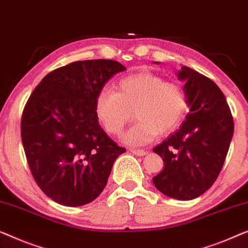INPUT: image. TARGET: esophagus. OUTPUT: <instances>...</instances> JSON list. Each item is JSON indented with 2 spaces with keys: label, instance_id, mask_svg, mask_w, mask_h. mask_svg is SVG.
Listing matches in <instances>:
<instances>
[{
  "label": "esophagus",
  "instance_id": "34e87169",
  "mask_svg": "<svg viewBox=\"0 0 248 248\" xmlns=\"http://www.w3.org/2000/svg\"><path fill=\"white\" fill-rule=\"evenodd\" d=\"M131 152L133 154H135V155H139V156H143V155H145L146 153H148L144 150H138V149H131Z\"/></svg>",
  "mask_w": 248,
  "mask_h": 248
}]
</instances>
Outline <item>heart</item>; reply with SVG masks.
Masks as SVG:
<instances>
[{
    "label": "heart",
    "mask_w": 248,
    "mask_h": 248,
    "mask_svg": "<svg viewBox=\"0 0 248 248\" xmlns=\"http://www.w3.org/2000/svg\"><path fill=\"white\" fill-rule=\"evenodd\" d=\"M188 106L184 87L151 73H138L117 82L115 92L102 91L94 102V114L104 131L120 134L134 113L138 121L123 135L132 146L148 144L180 124Z\"/></svg>",
    "instance_id": "heart-1"
}]
</instances>
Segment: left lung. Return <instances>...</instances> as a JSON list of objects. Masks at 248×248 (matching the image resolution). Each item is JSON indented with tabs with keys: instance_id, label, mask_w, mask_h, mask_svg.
Instances as JSON below:
<instances>
[{
	"instance_id": "8db88e82",
	"label": "left lung",
	"mask_w": 248,
	"mask_h": 248,
	"mask_svg": "<svg viewBox=\"0 0 248 248\" xmlns=\"http://www.w3.org/2000/svg\"><path fill=\"white\" fill-rule=\"evenodd\" d=\"M177 77L185 81L190 109L179 130L153 149L164 167L152 180L163 195L191 200L216 181L234 134V121L224 94L213 80L186 66Z\"/></svg>"
}]
</instances>
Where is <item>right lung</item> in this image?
Returning a JSON list of instances; mask_svg holds the SVG:
<instances>
[{"label": "right lung", "mask_w": 248, "mask_h": 248, "mask_svg": "<svg viewBox=\"0 0 248 248\" xmlns=\"http://www.w3.org/2000/svg\"><path fill=\"white\" fill-rule=\"evenodd\" d=\"M115 60L75 62L51 71L27 102L21 139L35 182L50 199L78 207L102 193L124 148L100 127L96 96L114 75Z\"/></svg>", "instance_id": "1"}]
</instances>
